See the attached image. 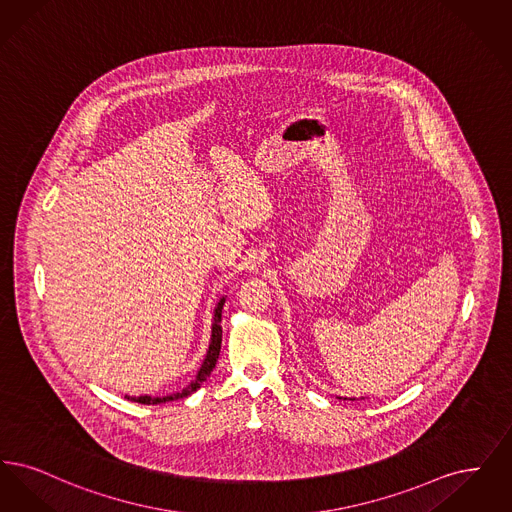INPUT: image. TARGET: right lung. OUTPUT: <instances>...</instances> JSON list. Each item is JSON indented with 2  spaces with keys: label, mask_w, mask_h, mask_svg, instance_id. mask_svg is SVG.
<instances>
[{
  "label": "right lung",
  "mask_w": 512,
  "mask_h": 512,
  "mask_svg": "<svg viewBox=\"0 0 512 512\" xmlns=\"http://www.w3.org/2000/svg\"><path fill=\"white\" fill-rule=\"evenodd\" d=\"M222 305H224V297L220 299L215 307V315H213V328H211V341H209V349H207V355L203 359V363L199 366L197 374H195V380L182 391L178 393H172L167 397H151V395H140V397H126L130 401H136V403H142V405H157V403H167V401H176V399H182V397H188L192 395L194 391L201 388V384L211 376L213 368L219 361L220 343H222V326H220V320H222Z\"/></svg>",
  "instance_id": "add662e5"
}]
</instances>
